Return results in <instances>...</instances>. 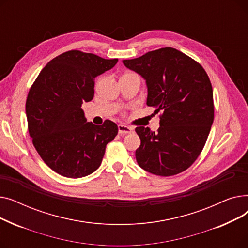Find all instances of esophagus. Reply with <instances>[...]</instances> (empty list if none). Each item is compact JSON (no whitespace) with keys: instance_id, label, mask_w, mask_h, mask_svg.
<instances>
[{"instance_id":"esophagus-1","label":"esophagus","mask_w":248,"mask_h":248,"mask_svg":"<svg viewBox=\"0 0 248 248\" xmlns=\"http://www.w3.org/2000/svg\"><path fill=\"white\" fill-rule=\"evenodd\" d=\"M117 128H119V134L120 135H126V134H131L133 132V128L129 127L124 124H119L117 125Z\"/></svg>"}]
</instances>
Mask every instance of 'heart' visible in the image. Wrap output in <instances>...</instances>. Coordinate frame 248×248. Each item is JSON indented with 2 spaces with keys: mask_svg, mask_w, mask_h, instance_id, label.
I'll return each instance as SVG.
<instances>
[{
  "mask_svg": "<svg viewBox=\"0 0 248 248\" xmlns=\"http://www.w3.org/2000/svg\"><path fill=\"white\" fill-rule=\"evenodd\" d=\"M131 74H135V73H126V74H124V75H131Z\"/></svg>",
  "mask_w": 248,
  "mask_h": 248,
  "instance_id": "1",
  "label": "heart"
}]
</instances>
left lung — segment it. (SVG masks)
<instances>
[{
    "instance_id": "left-lung-1",
    "label": "left lung",
    "mask_w": 248,
    "mask_h": 248,
    "mask_svg": "<svg viewBox=\"0 0 248 248\" xmlns=\"http://www.w3.org/2000/svg\"><path fill=\"white\" fill-rule=\"evenodd\" d=\"M124 64L145 78L149 107L161 112L157 133L138 126L136 159L162 177L182 173L201 154L214 120L213 90L202 65L172 47L150 51Z\"/></svg>"
}]
</instances>
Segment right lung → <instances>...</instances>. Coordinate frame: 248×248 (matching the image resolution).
Wrapping results in <instances>:
<instances>
[{"mask_svg":"<svg viewBox=\"0 0 248 248\" xmlns=\"http://www.w3.org/2000/svg\"><path fill=\"white\" fill-rule=\"evenodd\" d=\"M116 62L70 50L49 61L32 84L26 100L28 131L41 159L57 174L81 178L93 173L117 135L113 122L95 125L86 122L81 108L94 96L95 77Z\"/></svg>","mask_w":248,"mask_h":248,"instance_id":"add662e5","label":"right lung"}]
</instances>
